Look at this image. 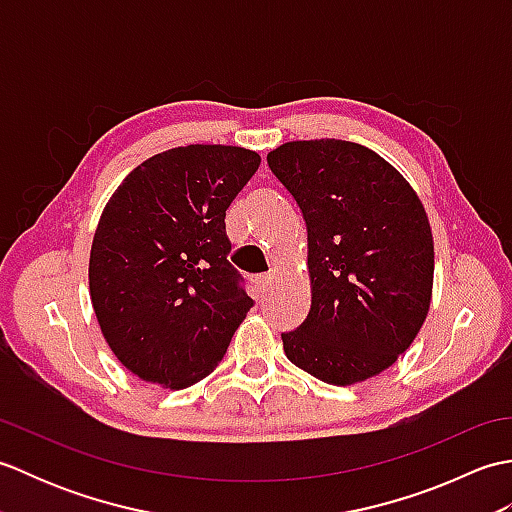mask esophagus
Returning <instances> with one entry per match:
<instances>
[{
    "instance_id": "obj_1",
    "label": "esophagus",
    "mask_w": 512,
    "mask_h": 512,
    "mask_svg": "<svg viewBox=\"0 0 512 512\" xmlns=\"http://www.w3.org/2000/svg\"><path fill=\"white\" fill-rule=\"evenodd\" d=\"M255 288L259 290V295H266L270 288V277H257L255 279Z\"/></svg>"
}]
</instances>
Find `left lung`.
<instances>
[{
	"mask_svg": "<svg viewBox=\"0 0 512 512\" xmlns=\"http://www.w3.org/2000/svg\"><path fill=\"white\" fill-rule=\"evenodd\" d=\"M266 160L308 228L312 303L281 334L288 361L339 387L378 376L409 350L431 306L433 235L418 193L347 140H292Z\"/></svg>",
	"mask_w": 512,
	"mask_h": 512,
	"instance_id": "1",
	"label": "left lung"
}]
</instances>
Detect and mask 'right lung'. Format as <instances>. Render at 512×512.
Returning <instances> with one entry per match:
<instances>
[{"label":"right lung","instance_id":"add662e5","mask_svg":"<svg viewBox=\"0 0 512 512\" xmlns=\"http://www.w3.org/2000/svg\"><path fill=\"white\" fill-rule=\"evenodd\" d=\"M259 162L233 145L167 149L105 204L92 306L114 356L147 383L184 389L209 376L253 308L228 262L224 217Z\"/></svg>","mask_w":512,"mask_h":512}]
</instances>
